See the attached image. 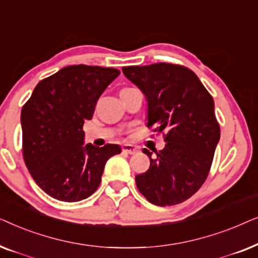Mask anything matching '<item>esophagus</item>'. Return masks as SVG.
Listing matches in <instances>:
<instances>
[{"instance_id": "esophagus-1", "label": "esophagus", "mask_w": 258, "mask_h": 258, "mask_svg": "<svg viewBox=\"0 0 258 258\" xmlns=\"http://www.w3.org/2000/svg\"><path fill=\"white\" fill-rule=\"evenodd\" d=\"M122 150L123 153H126L129 155H135L139 153V149H137V147L133 146V144H124V146L122 147Z\"/></svg>"}]
</instances>
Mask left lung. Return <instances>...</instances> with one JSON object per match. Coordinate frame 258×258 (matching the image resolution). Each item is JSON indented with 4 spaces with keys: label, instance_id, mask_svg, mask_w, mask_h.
Segmentation results:
<instances>
[{
    "label": "left lung",
    "instance_id": "left-lung-1",
    "mask_svg": "<svg viewBox=\"0 0 258 258\" xmlns=\"http://www.w3.org/2000/svg\"><path fill=\"white\" fill-rule=\"evenodd\" d=\"M122 72L148 102V128L165 132L163 149L150 167L136 175L140 192L155 206L184 202L201 188L209 174L221 132L211 95L196 74L185 67L155 63L123 67Z\"/></svg>",
    "mask_w": 258,
    "mask_h": 258
}]
</instances>
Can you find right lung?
<instances>
[{
  "instance_id": "obj_1",
  "label": "right lung",
  "mask_w": 258,
  "mask_h": 258,
  "mask_svg": "<svg viewBox=\"0 0 258 258\" xmlns=\"http://www.w3.org/2000/svg\"><path fill=\"white\" fill-rule=\"evenodd\" d=\"M119 75L115 68L77 64L42 80L21 112L23 157L31 177L52 199L79 202L98 188L118 144H84L83 124L102 93Z\"/></svg>"
}]
</instances>
